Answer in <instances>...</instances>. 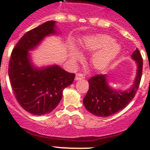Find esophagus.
Masks as SVG:
<instances>
[{"label": "esophagus", "mask_w": 150, "mask_h": 150, "mask_svg": "<svg viewBox=\"0 0 150 150\" xmlns=\"http://www.w3.org/2000/svg\"><path fill=\"white\" fill-rule=\"evenodd\" d=\"M84 78V75L81 73H77L76 75H75V80L77 81H79V80L83 79Z\"/></svg>", "instance_id": "esophagus-1"}]
</instances>
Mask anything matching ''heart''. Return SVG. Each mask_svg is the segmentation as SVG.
I'll return each instance as SVG.
<instances>
[{
  "label": "heart",
  "mask_w": 150,
  "mask_h": 150,
  "mask_svg": "<svg viewBox=\"0 0 150 150\" xmlns=\"http://www.w3.org/2000/svg\"><path fill=\"white\" fill-rule=\"evenodd\" d=\"M81 49L83 52H95L90 59V64L93 69L101 71L105 69L121 51V47L114 41L111 36L106 34H97L86 37ZM70 61L75 64L82 59L81 55L72 49L69 55Z\"/></svg>",
  "instance_id": "1"
}]
</instances>
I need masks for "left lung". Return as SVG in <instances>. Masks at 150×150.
<instances>
[{
  "instance_id": "obj_1",
  "label": "left lung",
  "mask_w": 150,
  "mask_h": 150,
  "mask_svg": "<svg viewBox=\"0 0 150 150\" xmlns=\"http://www.w3.org/2000/svg\"><path fill=\"white\" fill-rule=\"evenodd\" d=\"M137 64V73L134 83L127 91L114 90L108 85L105 75H96L88 79L89 88L83 98L86 108L94 115L105 117L125 108L137 92L143 69V60L139 49L131 56Z\"/></svg>"
}]
</instances>
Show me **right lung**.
I'll return each mask as SVG.
<instances>
[{"mask_svg":"<svg viewBox=\"0 0 150 150\" xmlns=\"http://www.w3.org/2000/svg\"><path fill=\"white\" fill-rule=\"evenodd\" d=\"M56 22L44 23L25 33L11 52L8 76L19 104L33 115L48 114L60 103L64 88L72 83L75 75L58 65L38 69L31 64L29 50L42 40L56 33Z\"/></svg>","mask_w":150,"mask_h":150,"instance_id":"obj_1","label":"right lung"}]
</instances>
